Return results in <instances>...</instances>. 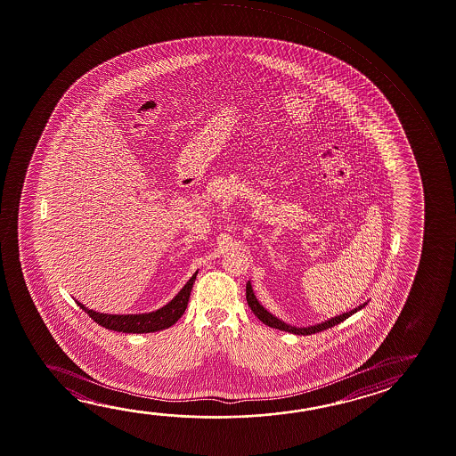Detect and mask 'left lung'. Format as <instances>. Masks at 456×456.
Returning a JSON list of instances; mask_svg holds the SVG:
<instances>
[{
	"label": "left lung",
	"instance_id": "obj_1",
	"mask_svg": "<svg viewBox=\"0 0 456 456\" xmlns=\"http://www.w3.org/2000/svg\"><path fill=\"white\" fill-rule=\"evenodd\" d=\"M247 300L248 305L253 310V314H256L264 324H267L270 328L280 329V330H284V332L297 334V336H310V334H316V332H322V330L332 328V326H336L338 322H345L346 318H350L351 314H356L361 308H364V306L367 305V302H364V304H361V305L356 306V308H353L350 312L337 314V316L329 318L326 322H318V324H314V326H306V328H297V326H291V324H288V322H281L280 318H276L275 314H270L267 308H264V306L261 305V302L256 299L253 286H251L249 281L247 283Z\"/></svg>",
	"mask_w": 456,
	"mask_h": 456
}]
</instances>
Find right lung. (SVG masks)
Here are the masks:
<instances>
[{"label": "right lung", "mask_w": 456, "mask_h": 456, "mask_svg": "<svg viewBox=\"0 0 456 456\" xmlns=\"http://www.w3.org/2000/svg\"><path fill=\"white\" fill-rule=\"evenodd\" d=\"M197 273L199 272H195L194 275L191 276V280L183 286V289L167 305L159 308L156 312H150V314H100V312H95V310H89L87 306L83 305L77 300H76V304L81 306L94 322L100 324V326H103V328L110 329V330L126 332V334L157 332V330H162V329H168L170 326H173L175 322L180 320L183 314L186 312L187 302H189V297H191V291H192Z\"/></svg>", "instance_id": "add662e5"}]
</instances>
